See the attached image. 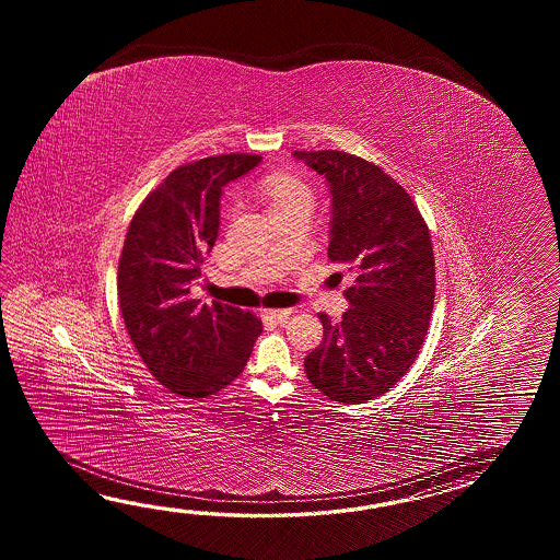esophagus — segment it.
I'll return each mask as SVG.
<instances>
[{"label":"esophagus","instance_id":"34e87169","mask_svg":"<svg viewBox=\"0 0 560 560\" xmlns=\"http://www.w3.org/2000/svg\"><path fill=\"white\" fill-rule=\"evenodd\" d=\"M264 314H266L268 318H272V320L285 322L288 320V316H290V308L264 310Z\"/></svg>","mask_w":560,"mask_h":560}]
</instances>
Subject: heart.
I'll list each match as a JSON object with an SVG mask.
<instances>
[{
	"label": "heart",
	"instance_id": "1",
	"mask_svg": "<svg viewBox=\"0 0 560 560\" xmlns=\"http://www.w3.org/2000/svg\"><path fill=\"white\" fill-rule=\"evenodd\" d=\"M268 198L270 210L294 203H310L312 206V191L306 184L290 178H275L268 184Z\"/></svg>",
	"mask_w": 560,
	"mask_h": 560
}]
</instances>
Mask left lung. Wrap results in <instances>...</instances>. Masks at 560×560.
I'll return each mask as SVG.
<instances>
[{"mask_svg":"<svg viewBox=\"0 0 560 560\" xmlns=\"http://www.w3.org/2000/svg\"><path fill=\"white\" fill-rule=\"evenodd\" d=\"M330 191L328 258L354 275L350 308L332 324L304 369L308 381L345 405L388 393L412 366L434 306L429 228L405 188L362 158L322 150L292 152Z\"/></svg>","mask_w":560,"mask_h":560,"instance_id":"8db88e82","label":"left lung"}]
</instances>
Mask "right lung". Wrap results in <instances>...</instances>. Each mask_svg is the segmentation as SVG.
<instances>
[{
  "instance_id": "right-lung-1",
  "label": "right lung",
  "mask_w": 560,
  "mask_h": 560,
  "mask_svg": "<svg viewBox=\"0 0 560 560\" xmlns=\"http://www.w3.org/2000/svg\"><path fill=\"white\" fill-rule=\"evenodd\" d=\"M260 162L226 154L176 167L131 218L119 256V308L143 364L172 393L202 398L222 390L262 332L250 312L190 298L218 238L224 186Z\"/></svg>"
}]
</instances>
